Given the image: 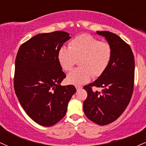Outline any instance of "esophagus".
I'll list each match as a JSON object with an SVG mask.
<instances>
[{
  "label": "esophagus",
  "mask_w": 146,
  "mask_h": 146,
  "mask_svg": "<svg viewBox=\"0 0 146 146\" xmlns=\"http://www.w3.org/2000/svg\"><path fill=\"white\" fill-rule=\"evenodd\" d=\"M75 88H76L77 90H79L82 89V87L80 86H75Z\"/></svg>",
  "instance_id": "obj_1"
}]
</instances>
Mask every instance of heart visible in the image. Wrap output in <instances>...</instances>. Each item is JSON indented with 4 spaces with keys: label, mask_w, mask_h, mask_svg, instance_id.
<instances>
[{
    "label": "heart",
    "mask_w": 146,
    "mask_h": 146,
    "mask_svg": "<svg viewBox=\"0 0 146 146\" xmlns=\"http://www.w3.org/2000/svg\"><path fill=\"white\" fill-rule=\"evenodd\" d=\"M112 48L106 42H101L89 34H81L73 38L68 48L62 46L58 52V61L64 71L73 68L76 60L80 66L67 75L68 83L76 86L88 82L91 77L98 78L109 65Z\"/></svg>",
    "instance_id": "obj_1"
}]
</instances>
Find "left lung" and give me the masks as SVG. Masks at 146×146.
<instances>
[{
  "label": "left lung",
  "mask_w": 146,
  "mask_h": 146,
  "mask_svg": "<svg viewBox=\"0 0 146 146\" xmlns=\"http://www.w3.org/2000/svg\"><path fill=\"white\" fill-rule=\"evenodd\" d=\"M104 37L112 48L110 64L102 75L84 88L87 98L84 112L90 121L104 125L115 121L123 113L131 99L135 80V58L131 48L125 42L110 31H97ZM101 87L102 92L92 87Z\"/></svg>",
  "instance_id": "obj_1"
}]
</instances>
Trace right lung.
Returning a JSON list of instances; mask_svg holds the SVG:
<instances>
[{"instance_id":"1","label":"right lung","mask_w":146,"mask_h":146,"mask_svg":"<svg viewBox=\"0 0 146 146\" xmlns=\"http://www.w3.org/2000/svg\"><path fill=\"white\" fill-rule=\"evenodd\" d=\"M70 38L61 31L38 34L23 43L16 56L15 93L30 118L43 126H51L64 117L76 92L73 85H60L66 75L58 52Z\"/></svg>"}]
</instances>
